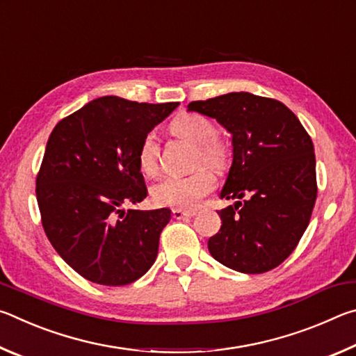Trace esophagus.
Listing matches in <instances>:
<instances>
[{
    "label": "esophagus",
    "instance_id": "esophagus-1",
    "mask_svg": "<svg viewBox=\"0 0 356 356\" xmlns=\"http://www.w3.org/2000/svg\"><path fill=\"white\" fill-rule=\"evenodd\" d=\"M195 215V210H182V209H172V216L176 220H184V218H191Z\"/></svg>",
    "mask_w": 356,
    "mask_h": 356
}]
</instances>
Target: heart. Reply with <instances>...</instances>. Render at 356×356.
<instances>
[{"mask_svg": "<svg viewBox=\"0 0 356 356\" xmlns=\"http://www.w3.org/2000/svg\"><path fill=\"white\" fill-rule=\"evenodd\" d=\"M171 131L182 140L195 144L193 166L195 171L184 177H165L150 188L156 206L174 209H191L215 188L213 171L222 172L231 166L232 147L227 140L216 134L212 120L195 113H182L172 119ZM160 143L155 134L149 131L138 146V165L147 176H156L160 171ZM207 164L211 167H201Z\"/></svg>", "mask_w": 356, "mask_h": 356, "instance_id": "obj_1", "label": "heart"}]
</instances>
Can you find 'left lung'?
<instances>
[{
	"mask_svg": "<svg viewBox=\"0 0 356 356\" xmlns=\"http://www.w3.org/2000/svg\"><path fill=\"white\" fill-rule=\"evenodd\" d=\"M232 134L234 160L221 197L238 200L221 209L220 231L209 251L240 273H265L297 248L317 197L312 140L280 100L229 92L188 104Z\"/></svg>",
	"mask_w": 356,
	"mask_h": 356,
	"instance_id": "8db88e82",
	"label": "left lung"
}]
</instances>
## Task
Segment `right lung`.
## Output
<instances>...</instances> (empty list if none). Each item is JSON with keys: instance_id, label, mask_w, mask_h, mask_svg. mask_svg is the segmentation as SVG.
<instances>
[{"instance_id": "1", "label": "right lung", "mask_w": 356, "mask_h": 356, "mask_svg": "<svg viewBox=\"0 0 356 356\" xmlns=\"http://www.w3.org/2000/svg\"><path fill=\"white\" fill-rule=\"evenodd\" d=\"M177 105L106 95L53 129L35 177L40 221L53 248L83 278L127 286L155 262L171 210L122 206L147 196L138 146Z\"/></svg>"}]
</instances>
